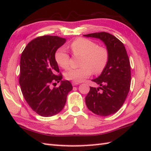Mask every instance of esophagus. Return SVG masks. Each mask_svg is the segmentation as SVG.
Listing matches in <instances>:
<instances>
[{
	"instance_id": "esophagus-1",
	"label": "esophagus",
	"mask_w": 151,
	"mask_h": 151,
	"mask_svg": "<svg viewBox=\"0 0 151 151\" xmlns=\"http://www.w3.org/2000/svg\"><path fill=\"white\" fill-rule=\"evenodd\" d=\"M72 84L73 86H76V85H78L79 84V83H76V82H72Z\"/></svg>"
}]
</instances>
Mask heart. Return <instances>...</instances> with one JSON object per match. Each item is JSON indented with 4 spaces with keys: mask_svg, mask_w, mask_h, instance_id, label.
Returning a JSON list of instances; mask_svg holds the SVG:
<instances>
[{
    "mask_svg": "<svg viewBox=\"0 0 151 151\" xmlns=\"http://www.w3.org/2000/svg\"><path fill=\"white\" fill-rule=\"evenodd\" d=\"M69 47L75 57H81V67L67 70L65 73L67 80L79 83L89 77L92 73L100 75L108 66L110 54L106 46L99 45L87 38L78 37L71 42ZM55 60L63 69H67L70 66V56L64 49H59L55 52Z\"/></svg>",
    "mask_w": 151,
    "mask_h": 151,
    "instance_id": "heart-1",
    "label": "heart"
}]
</instances>
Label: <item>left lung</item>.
Here are the masks:
<instances>
[{
    "label": "left lung",
    "mask_w": 151,
    "mask_h": 151,
    "mask_svg": "<svg viewBox=\"0 0 151 151\" xmlns=\"http://www.w3.org/2000/svg\"><path fill=\"white\" fill-rule=\"evenodd\" d=\"M84 36L99 38L109 51L108 66L100 76L92 80L100 87H90L85 98L90 111L98 116H108L122 108L129 92L131 76L129 59L123 43L109 33H93Z\"/></svg>",
    "instance_id": "8db88e82"
}]
</instances>
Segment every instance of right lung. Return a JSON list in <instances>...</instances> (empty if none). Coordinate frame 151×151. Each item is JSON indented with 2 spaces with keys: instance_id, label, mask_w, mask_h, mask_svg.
Returning <instances> with one entry per match:
<instances>
[{
  "instance_id": "obj_1",
  "label": "right lung",
  "mask_w": 151,
  "mask_h": 151,
  "mask_svg": "<svg viewBox=\"0 0 151 151\" xmlns=\"http://www.w3.org/2000/svg\"><path fill=\"white\" fill-rule=\"evenodd\" d=\"M66 39L56 35H43L28 43L21 55L19 83L26 102L38 115L51 117L64 108L73 86L63 81L55 60L57 49ZM62 82L59 87L52 86Z\"/></svg>"
}]
</instances>
